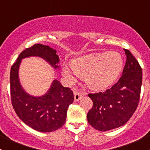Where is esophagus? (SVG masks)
Instances as JSON below:
<instances>
[{
	"label": "esophagus",
	"mask_w": 150,
	"mask_h": 150,
	"mask_svg": "<svg viewBox=\"0 0 150 150\" xmlns=\"http://www.w3.org/2000/svg\"><path fill=\"white\" fill-rule=\"evenodd\" d=\"M82 97V95L80 93V92L74 91V98H75V102H78Z\"/></svg>",
	"instance_id": "obj_1"
}]
</instances>
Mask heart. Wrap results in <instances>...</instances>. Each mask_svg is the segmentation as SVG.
I'll list each match as a JSON object with an SVG mask.
<instances>
[{
	"mask_svg": "<svg viewBox=\"0 0 150 150\" xmlns=\"http://www.w3.org/2000/svg\"><path fill=\"white\" fill-rule=\"evenodd\" d=\"M122 64V57L115 52L88 54L73 60L72 67L64 64L62 75L70 84L76 82L79 75H84L88 86L98 90L109 86L117 78Z\"/></svg>",
	"mask_w": 150,
	"mask_h": 150,
	"instance_id": "heart-1",
	"label": "heart"
}]
</instances>
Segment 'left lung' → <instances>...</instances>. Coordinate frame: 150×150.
<instances>
[{"label":"left lung","instance_id":"obj_1","mask_svg":"<svg viewBox=\"0 0 150 150\" xmlns=\"http://www.w3.org/2000/svg\"><path fill=\"white\" fill-rule=\"evenodd\" d=\"M124 51L126 62L117 83L104 92L88 94L93 104L87 120L99 131H110L125 125L138 107L142 69L131 53L126 49Z\"/></svg>","mask_w":150,"mask_h":150}]
</instances>
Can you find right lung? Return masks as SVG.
<instances>
[{
  "label": "right lung",
  "mask_w": 150,
  "mask_h": 150,
  "mask_svg": "<svg viewBox=\"0 0 150 150\" xmlns=\"http://www.w3.org/2000/svg\"><path fill=\"white\" fill-rule=\"evenodd\" d=\"M33 57L43 59L55 69L60 67L57 51L48 46L35 44L24 50L11 68L12 105L18 117L30 128L40 132H51L65 122L67 109L74 101L73 93L55 79L42 96H34L28 93L19 81V70L22 60Z\"/></svg>",
  "instance_id": "add662e5"
}]
</instances>
